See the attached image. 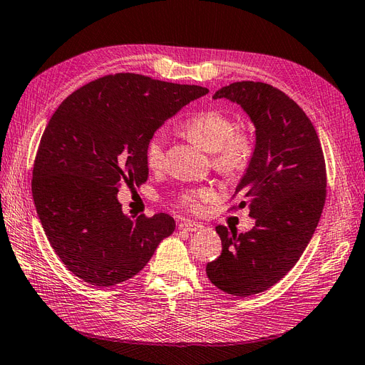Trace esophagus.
<instances>
[{
  "label": "esophagus",
  "instance_id": "obj_1",
  "mask_svg": "<svg viewBox=\"0 0 365 365\" xmlns=\"http://www.w3.org/2000/svg\"><path fill=\"white\" fill-rule=\"evenodd\" d=\"M179 228H180V230H185V231H199V230L203 228V225H202V223H199V222L185 220V222L180 223Z\"/></svg>",
  "mask_w": 365,
  "mask_h": 365
}]
</instances>
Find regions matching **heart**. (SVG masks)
<instances>
[{
	"label": "heart",
	"mask_w": 365,
	"mask_h": 365,
	"mask_svg": "<svg viewBox=\"0 0 365 365\" xmlns=\"http://www.w3.org/2000/svg\"><path fill=\"white\" fill-rule=\"evenodd\" d=\"M180 130L205 151L212 153V168L222 175L244 174L255 155V140L247 129L235 128L230 115L216 109L200 110L186 118ZM145 160L151 170H158L165 160V134L157 130L148 140ZM216 199V191L208 186L188 190L180 194V203L191 211H200L205 203Z\"/></svg>",
	"instance_id": "b5f03b06"
}]
</instances>
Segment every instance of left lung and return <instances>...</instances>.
<instances>
[{
	"instance_id": "1",
	"label": "left lung",
	"mask_w": 365,
	"mask_h": 365,
	"mask_svg": "<svg viewBox=\"0 0 365 365\" xmlns=\"http://www.w3.org/2000/svg\"><path fill=\"white\" fill-rule=\"evenodd\" d=\"M212 98L239 103L256 126L255 155L231 207H248L256 227L239 236L216 227L222 253L207 265L219 289L247 297L272 288L302 256L324 210L325 160L310 118L277 88L237 81Z\"/></svg>"
}]
</instances>
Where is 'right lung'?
Returning a JSON list of instances; mask_svg holds the SVG:
<instances>
[{
  "mask_svg": "<svg viewBox=\"0 0 365 365\" xmlns=\"http://www.w3.org/2000/svg\"><path fill=\"white\" fill-rule=\"evenodd\" d=\"M207 92L138 73H114L72 92L53 112L35 155L32 195L49 244L83 282H125L173 235L170 214L129 219L117 192L123 183L140 186L148 180V140L165 120Z\"/></svg>",
  "mask_w": 365,
  "mask_h": 365,
  "instance_id": "right-lung-1",
  "label": "right lung"
}]
</instances>
